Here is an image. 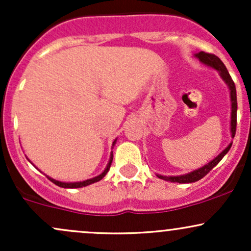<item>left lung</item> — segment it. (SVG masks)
Segmentation results:
<instances>
[{"label": "left lung", "instance_id": "8db88e82", "mask_svg": "<svg viewBox=\"0 0 251 251\" xmlns=\"http://www.w3.org/2000/svg\"><path fill=\"white\" fill-rule=\"evenodd\" d=\"M195 56L197 57L201 63H204V65L206 66H210V67L215 68L216 71H218L221 77L224 80V82L226 83L227 87L230 89V98H231V125H230V131H231V137L234 138L236 134V125H237V96H236L235 83L232 81L231 76H230L229 72H227L226 67L224 66V63L222 62L220 57L216 56L215 54H209V53H205V51H200V53L195 54ZM231 145L232 143H230L229 145H227L226 148L215 158V159H212L211 162L205 164V165L201 166V168L190 172V174L181 175V176H170V177H168V176H162V175H157V176L160 178V179L172 181V183H179V184L195 183V181L201 179L204 176L208 175L209 172L221 162L222 158L227 153V151H229L230 148H231Z\"/></svg>", "mask_w": 251, "mask_h": 251}]
</instances>
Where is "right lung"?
Masks as SVG:
<instances>
[{
  "mask_svg": "<svg viewBox=\"0 0 251 251\" xmlns=\"http://www.w3.org/2000/svg\"><path fill=\"white\" fill-rule=\"evenodd\" d=\"M116 142H117V140H114V142H113V145H114V144H116ZM112 160H113V154H111V157H109V162H108V164H107V166H106V169L103 170L102 174H101V175H99V176H97V177H94V178H91V179H87V180H83V181H75V183H65V181H59V180L53 179V178L48 177V176H47V178H48V179H50V181H53V183L55 184V185L60 186V188H65V189L82 188V186H87V185H89V184H93V183H97V181L101 180L102 178L105 177V176H106V174H107V172H108L109 168H111Z\"/></svg>",
  "mask_w": 251,
  "mask_h": 251,
  "instance_id": "right-lung-1",
  "label": "right lung"
}]
</instances>
